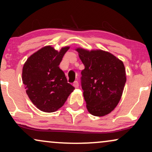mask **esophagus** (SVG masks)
Wrapping results in <instances>:
<instances>
[{"label":"esophagus","instance_id":"34e87169","mask_svg":"<svg viewBox=\"0 0 152 152\" xmlns=\"http://www.w3.org/2000/svg\"><path fill=\"white\" fill-rule=\"evenodd\" d=\"M73 86H74L75 88H78V86H79V84H78V82L77 81H74V83H73Z\"/></svg>","mask_w":152,"mask_h":152}]
</instances>
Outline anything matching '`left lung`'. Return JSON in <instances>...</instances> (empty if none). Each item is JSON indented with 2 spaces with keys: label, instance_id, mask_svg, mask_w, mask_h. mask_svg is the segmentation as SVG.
<instances>
[{
  "label": "left lung",
  "instance_id": "1",
  "mask_svg": "<svg viewBox=\"0 0 152 152\" xmlns=\"http://www.w3.org/2000/svg\"><path fill=\"white\" fill-rule=\"evenodd\" d=\"M85 66L81 71V88L90 114L103 116L115 109L126 81L123 62L102 50L76 48Z\"/></svg>",
  "mask_w": 152,
  "mask_h": 152
}]
</instances>
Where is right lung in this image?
Wrapping results in <instances>:
<instances>
[{
  "instance_id": "right-lung-1",
  "label": "right lung",
  "mask_w": 152,
  "mask_h": 152,
  "mask_svg": "<svg viewBox=\"0 0 152 152\" xmlns=\"http://www.w3.org/2000/svg\"><path fill=\"white\" fill-rule=\"evenodd\" d=\"M69 47L60 51L45 46L31 55L24 64L22 81L29 99L38 109L54 112L67 100L74 87L68 83L59 64Z\"/></svg>"
}]
</instances>
